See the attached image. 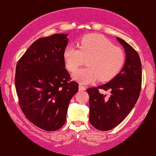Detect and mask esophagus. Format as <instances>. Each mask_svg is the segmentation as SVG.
<instances>
[{"mask_svg": "<svg viewBox=\"0 0 156 156\" xmlns=\"http://www.w3.org/2000/svg\"><path fill=\"white\" fill-rule=\"evenodd\" d=\"M79 91H84V90H86V88L85 87H84V86L82 85V84H79Z\"/></svg>", "mask_w": 156, "mask_h": 156, "instance_id": "esophagus-1", "label": "esophagus"}]
</instances>
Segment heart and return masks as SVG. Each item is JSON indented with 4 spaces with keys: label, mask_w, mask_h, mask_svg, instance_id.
<instances>
[{
    "label": "heart",
    "mask_w": 156,
    "mask_h": 156,
    "mask_svg": "<svg viewBox=\"0 0 156 156\" xmlns=\"http://www.w3.org/2000/svg\"><path fill=\"white\" fill-rule=\"evenodd\" d=\"M66 68L74 72L86 60L87 67L73 74V79L83 84L99 80L106 82L119 72L124 64V51L114 46L105 37L98 34H89L78 43V48L66 46L63 54Z\"/></svg>",
    "instance_id": "heart-1"
}]
</instances>
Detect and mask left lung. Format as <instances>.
<instances>
[{
    "instance_id": "1",
    "label": "left lung",
    "mask_w": 156,
    "mask_h": 156,
    "mask_svg": "<svg viewBox=\"0 0 156 156\" xmlns=\"http://www.w3.org/2000/svg\"><path fill=\"white\" fill-rule=\"evenodd\" d=\"M123 46L126 60L115 78L104 85L87 90L90 96V122L99 130L115 128L130 112L139 98L142 85V64L133 47L117 37ZM98 88L111 91L109 98L100 94Z\"/></svg>"
}]
</instances>
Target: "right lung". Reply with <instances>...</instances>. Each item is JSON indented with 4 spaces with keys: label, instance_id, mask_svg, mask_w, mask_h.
I'll return each mask as SVG.
<instances>
[{
    "label": "right lung",
    "instance_id": "add662e5",
    "mask_svg": "<svg viewBox=\"0 0 156 156\" xmlns=\"http://www.w3.org/2000/svg\"><path fill=\"white\" fill-rule=\"evenodd\" d=\"M67 34L37 39L17 62L15 87L26 118L46 131L60 129L66 119L69 102L78 84L69 82L64 51Z\"/></svg>",
    "mask_w": 156,
    "mask_h": 156
}]
</instances>
